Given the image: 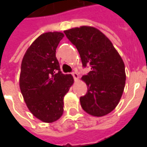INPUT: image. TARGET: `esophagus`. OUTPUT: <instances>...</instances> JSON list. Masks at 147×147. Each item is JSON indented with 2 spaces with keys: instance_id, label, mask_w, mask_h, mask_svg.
Listing matches in <instances>:
<instances>
[{
  "instance_id": "1",
  "label": "esophagus",
  "mask_w": 147,
  "mask_h": 147,
  "mask_svg": "<svg viewBox=\"0 0 147 147\" xmlns=\"http://www.w3.org/2000/svg\"><path fill=\"white\" fill-rule=\"evenodd\" d=\"M71 75H72V76L74 77L75 80H78V78H79V76H78V74H77L76 71H73V72L71 73Z\"/></svg>"
}]
</instances>
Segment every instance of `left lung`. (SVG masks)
<instances>
[{
    "label": "left lung",
    "mask_w": 147,
    "mask_h": 147,
    "mask_svg": "<svg viewBox=\"0 0 147 147\" xmlns=\"http://www.w3.org/2000/svg\"><path fill=\"white\" fill-rule=\"evenodd\" d=\"M67 39L76 47L83 64L90 71L82 77L87 92L80 97L84 111L102 117L116 108L125 86L124 64L110 40L94 27H76L64 30Z\"/></svg>",
    "instance_id": "8db88e82"
}]
</instances>
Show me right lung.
<instances>
[{"instance_id":"1","label":"right lung","mask_w":147,"mask_h":147,"mask_svg":"<svg viewBox=\"0 0 147 147\" xmlns=\"http://www.w3.org/2000/svg\"><path fill=\"white\" fill-rule=\"evenodd\" d=\"M64 37L61 32L41 34L24 55L20 86L24 101L34 116L43 122L58 120L64 112V97L74 82L61 72L56 49Z\"/></svg>"}]
</instances>
